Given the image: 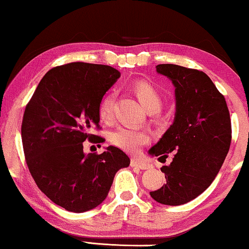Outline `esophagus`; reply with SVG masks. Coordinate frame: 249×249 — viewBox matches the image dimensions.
Masks as SVG:
<instances>
[{
	"mask_svg": "<svg viewBox=\"0 0 249 249\" xmlns=\"http://www.w3.org/2000/svg\"><path fill=\"white\" fill-rule=\"evenodd\" d=\"M131 166H135V168H138L141 170H147L149 169V165L148 163H146L144 161H141V160H137V159H132L131 160Z\"/></svg>",
	"mask_w": 249,
	"mask_h": 249,
	"instance_id": "34e87169",
	"label": "esophagus"
}]
</instances>
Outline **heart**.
Masks as SVG:
<instances>
[{
	"label": "heart",
	"mask_w": 249,
	"mask_h": 249,
	"mask_svg": "<svg viewBox=\"0 0 249 249\" xmlns=\"http://www.w3.org/2000/svg\"><path fill=\"white\" fill-rule=\"evenodd\" d=\"M132 90L138 97L142 107L148 112H158L162 107V95L151 84L146 81H138L132 86ZM113 94H105L98 103L97 114L101 121L108 124L111 122L113 113ZM110 142L117 147L127 152H136L141 146L145 145L149 141L148 132L142 128L135 127H120L110 134Z\"/></svg>",
	"instance_id": "heart-1"
}]
</instances>
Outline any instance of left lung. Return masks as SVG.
I'll use <instances>...</instances> for the list:
<instances>
[{
    "label": "left lung",
    "instance_id": "1",
    "mask_svg": "<svg viewBox=\"0 0 249 249\" xmlns=\"http://www.w3.org/2000/svg\"><path fill=\"white\" fill-rule=\"evenodd\" d=\"M156 71L176 87L175 121L148 153L168 158L166 183L151 192L164 205H181L199 196L215 179L229 152L231 121L224 96L203 71L159 64Z\"/></svg>",
    "mask_w": 249,
    "mask_h": 249
}]
</instances>
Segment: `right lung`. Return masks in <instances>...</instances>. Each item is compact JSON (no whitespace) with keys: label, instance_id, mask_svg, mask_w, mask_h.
Masks as SVG:
<instances>
[{"label":"right lung","instance_id":"obj_1","mask_svg":"<svg viewBox=\"0 0 249 249\" xmlns=\"http://www.w3.org/2000/svg\"><path fill=\"white\" fill-rule=\"evenodd\" d=\"M120 77L114 68L72 62L51 69L26 105L21 139L38 188L67 211L83 213L107 198L114 176L130 164L114 146L85 154L83 142H101L98 103Z\"/></svg>","mask_w":249,"mask_h":249}]
</instances>
